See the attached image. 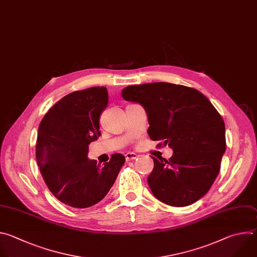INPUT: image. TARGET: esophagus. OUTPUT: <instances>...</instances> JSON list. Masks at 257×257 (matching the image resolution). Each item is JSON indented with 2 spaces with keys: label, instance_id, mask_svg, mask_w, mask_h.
I'll list each match as a JSON object with an SVG mask.
<instances>
[{
  "label": "esophagus",
  "instance_id": "obj_1",
  "mask_svg": "<svg viewBox=\"0 0 257 257\" xmlns=\"http://www.w3.org/2000/svg\"><path fill=\"white\" fill-rule=\"evenodd\" d=\"M137 157H138V155H137L136 153H131V152H128V153L125 154V159H126L127 161L135 160Z\"/></svg>",
  "mask_w": 257,
  "mask_h": 257
}]
</instances>
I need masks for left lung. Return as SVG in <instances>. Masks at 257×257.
<instances>
[{
  "instance_id": "8db88e82",
  "label": "left lung",
  "mask_w": 257,
  "mask_h": 257,
  "mask_svg": "<svg viewBox=\"0 0 257 257\" xmlns=\"http://www.w3.org/2000/svg\"><path fill=\"white\" fill-rule=\"evenodd\" d=\"M121 96L144 107L150 139L173 150L169 160L152 157L147 180L153 194L172 207L201 198L216 180L226 151L225 123L211 101L195 89L165 82L127 86Z\"/></svg>"
}]
</instances>
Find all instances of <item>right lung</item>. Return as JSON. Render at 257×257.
Here are the masks:
<instances>
[{"label":"right lung","mask_w":257,"mask_h":257,"mask_svg":"<svg viewBox=\"0 0 257 257\" xmlns=\"http://www.w3.org/2000/svg\"><path fill=\"white\" fill-rule=\"evenodd\" d=\"M107 104L106 87L76 91L58 101L39 124L37 165L48 189L67 206L86 209L103 199L125 162L122 154L103 166L88 158Z\"/></svg>","instance_id":"add662e5"}]
</instances>
